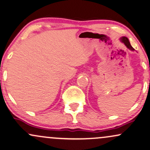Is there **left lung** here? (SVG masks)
Here are the masks:
<instances>
[{"label":"left lung","mask_w":150,"mask_h":150,"mask_svg":"<svg viewBox=\"0 0 150 150\" xmlns=\"http://www.w3.org/2000/svg\"><path fill=\"white\" fill-rule=\"evenodd\" d=\"M120 40L122 41V42L123 43H124V45H125L127 46V47L129 49V50H132V51H134L135 50L132 47V46L131 45V44H130V42H129V39H128L127 37H122L120 38Z\"/></svg>","instance_id":"8db88e82"}]
</instances>
